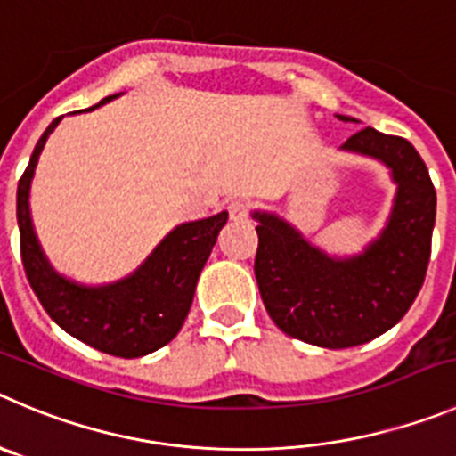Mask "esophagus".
I'll return each instance as SVG.
<instances>
[{
	"label": "esophagus",
	"instance_id": "obj_1",
	"mask_svg": "<svg viewBox=\"0 0 456 456\" xmlns=\"http://www.w3.org/2000/svg\"><path fill=\"white\" fill-rule=\"evenodd\" d=\"M227 211H229V218L232 220H248L249 218V202L245 200H232L227 204Z\"/></svg>",
	"mask_w": 456,
	"mask_h": 456
}]
</instances>
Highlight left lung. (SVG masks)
<instances>
[{"label":"left lung","mask_w":456,"mask_h":456,"mask_svg":"<svg viewBox=\"0 0 456 456\" xmlns=\"http://www.w3.org/2000/svg\"><path fill=\"white\" fill-rule=\"evenodd\" d=\"M342 151L382 161L398 186L387 227L362 254L329 256L276 214H252L258 223L254 274L267 314L290 338L324 348L371 342L401 322L423 286L436 218L428 166L407 139L364 127Z\"/></svg>","instance_id":"left-lung-1"}]
</instances>
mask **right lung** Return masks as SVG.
Segmentation results:
<instances>
[{
  "label": "right lung",
  "mask_w": 456,
  "mask_h": 456,
  "mask_svg": "<svg viewBox=\"0 0 456 456\" xmlns=\"http://www.w3.org/2000/svg\"><path fill=\"white\" fill-rule=\"evenodd\" d=\"M121 94L108 96L99 105ZM61 121L62 117L53 118L46 127L17 184V224L24 272L42 308L71 338L108 355H148L180 333L193 304L200 272L229 214L220 211L211 218L180 224L130 276L108 286H80L76 281L65 279L46 261L28 207L40 152Z\"/></svg>",
  "instance_id": "add662e5"
}]
</instances>
